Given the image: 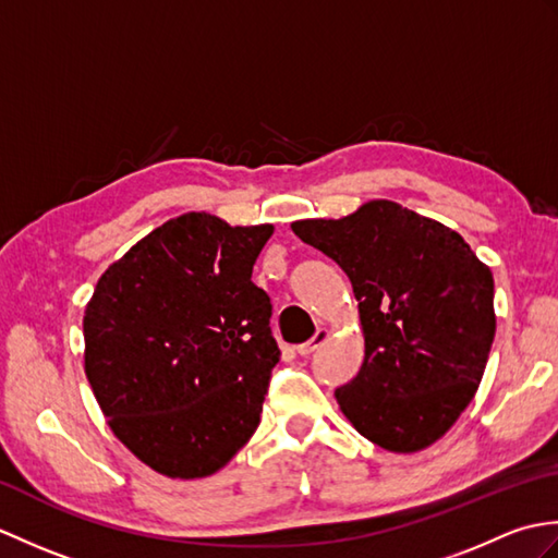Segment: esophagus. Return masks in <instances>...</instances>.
<instances>
[{"label":"esophagus","mask_w":558,"mask_h":558,"mask_svg":"<svg viewBox=\"0 0 558 558\" xmlns=\"http://www.w3.org/2000/svg\"><path fill=\"white\" fill-rule=\"evenodd\" d=\"M326 340H328V330L326 328H318L316 336L312 340H306V342H302V345H298V352L302 354V357H306V354H312L314 350L322 348Z\"/></svg>","instance_id":"esophagus-1"}]
</instances>
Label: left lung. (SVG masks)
<instances>
[{"mask_svg": "<svg viewBox=\"0 0 558 558\" xmlns=\"http://www.w3.org/2000/svg\"><path fill=\"white\" fill-rule=\"evenodd\" d=\"M292 232L348 272L364 362L336 390L364 438L393 453L438 441L475 398L496 333L494 278L462 236L393 201Z\"/></svg>", "mask_w": 558, "mask_h": 558, "instance_id": "obj_1", "label": "left lung"}]
</instances>
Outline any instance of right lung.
I'll use <instances>...</instances> for the list:
<instances>
[{"mask_svg": "<svg viewBox=\"0 0 558 558\" xmlns=\"http://www.w3.org/2000/svg\"><path fill=\"white\" fill-rule=\"evenodd\" d=\"M270 234L184 213L114 260L86 306L93 396L114 436L165 477L213 475L260 422L280 350L252 270Z\"/></svg>", "mask_w": 558, "mask_h": 558, "instance_id": "1", "label": "right lung"}]
</instances>
